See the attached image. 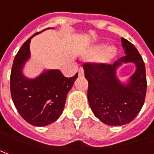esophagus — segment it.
<instances>
[{"label":"esophagus","instance_id":"obj_1","mask_svg":"<svg viewBox=\"0 0 154 154\" xmlns=\"http://www.w3.org/2000/svg\"><path fill=\"white\" fill-rule=\"evenodd\" d=\"M78 74H79V76H83L84 75V69H83V68H79Z\"/></svg>","mask_w":154,"mask_h":154}]
</instances>
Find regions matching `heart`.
<instances>
[{"mask_svg": "<svg viewBox=\"0 0 154 154\" xmlns=\"http://www.w3.org/2000/svg\"><path fill=\"white\" fill-rule=\"evenodd\" d=\"M100 50H101V47L96 48L94 50V53H98ZM116 53V51L115 47H113V46L106 47L100 54V56L98 57V61L100 62H108L110 59H112L114 57Z\"/></svg>", "mask_w": 154, "mask_h": 154, "instance_id": "obj_1", "label": "heart"}]
</instances>
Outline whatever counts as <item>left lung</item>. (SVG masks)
<instances>
[{
  "label": "left lung",
  "mask_w": 154,
  "mask_h": 154,
  "mask_svg": "<svg viewBox=\"0 0 154 154\" xmlns=\"http://www.w3.org/2000/svg\"><path fill=\"white\" fill-rule=\"evenodd\" d=\"M126 56L114 64L85 62L83 68L88 80L87 98L96 117L103 123L121 126L133 121L141 109L146 93L144 61L139 51L127 39L122 38ZM122 62H134L137 71L126 86L115 77V68Z\"/></svg>",
  "instance_id": "left-lung-1"
}]
</instances>
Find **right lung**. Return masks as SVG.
<instances>
[{
	"instance_id": "1",
	"label": "right lung",
	"mask_w": 154,
	"mask_h": 154,
	"mask_svg": "<svg viewBox=\"0 0 154 154\" xmlns=\"http://www.w3.org/2000/svg\"><path fill=\"white\" fill-rule=\"evenodd\" d=\"M35 33L16 54L10 75V91L20 115L30 124L45 126L62 115L67 94L78 74L67 78L59 70H50L34 80L24 77L21 69L30 57V42Z\"/></svg>"
}]
</instances>
